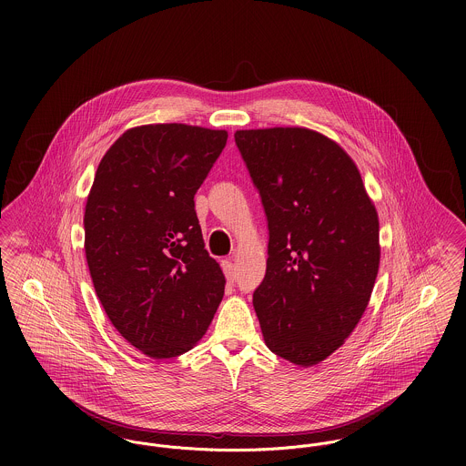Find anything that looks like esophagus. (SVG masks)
Segmentation results:
<instances>
[{
    "label": "esophagus",
    "mask_w": 466,
    "mask_h": 466,
    "mask_svg": "<svg viewBox=\"0 0 466 466\" xmlns=\"http://www.w3.org/2000/svg\"><path fill=\"white\" fill-rule=\"evenodd\" d=\"M222 270H224V274H226V279H228L229 283H233V281H235V276H237L233 262H231V260H224V262H222Z\"/></svg>",
    "instance_id": "esophagus-1"
}]
</instances>
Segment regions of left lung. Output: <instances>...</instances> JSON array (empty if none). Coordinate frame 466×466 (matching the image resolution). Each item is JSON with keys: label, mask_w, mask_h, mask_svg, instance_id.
Returning <instances> with one entry per match:
<instances>
[{"label": "left lung", "mask_w": 466, "mask_h": 466, "mask_svg": "<svg viewBox=\"0 0 466 466\" xmlns=\"http://www.w3.org/2000/svg\"><path fill=\"white\" fill-rule=\"evenodd\" d=\"M266 211L267 268L253 294L266 344L325 360L362 318L379 272V217L350 156L299 127L237 131Z\"/></svg>", "instance_id": "8db88e82"}]
</instances>
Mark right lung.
<instances>
[{
  "instance_id": "1",
  "label": "right lung",
  "mask_w": 466,
  "mask_h": 466,
  "mask_svg": "<svg viewBox=\"0 0 466 466\" xmlns=\"http://www.w3.org/2000/svg\"><path fill=\"white\" fill-rule=\"evenodd\" d=\"M228 141L185 124L122 134L102 157L86 202V258L113 327L152 359L188 351L224 296L204 249L194 198Z\"/></svg>"
}]
</instances>
